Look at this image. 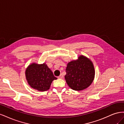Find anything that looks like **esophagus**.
I'll return each mask as SVG.
<instances>
[{
    "label": "esophagus",
    "instance_id": "34e87169",
    "mask_svg": "<svg viewBox=\"0 0 124 124\" xmlns=\"http://www.w3.org/2000/svg\"><path fill=\"white\" fill-rule=\"evenodd\" d=\"M58 78H63V75H62V74H61L60 75V76L58 77Z\"/></svg>",
    "mask_w": 124,
    "mask_h": 124
}]
</instances>
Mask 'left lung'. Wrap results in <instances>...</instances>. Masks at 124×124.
Returning <instances> with one entry per match:
<instances>
[{"label": "left lung", "instance_id": "obj_1", "mask_svg": "<svg viewBox=\"0 0 124 124\" xmlns=\"http://www.w3.org/2000/svg\"><path fill=\"white\" fill-rule=\"evenodd\" d=\"M65 76L67 84L74 91H82L92 83L95 77V69L92 62L81 55L78 59L69 62Z\"/></svg>", "mask_w": 124, "mask_h": 124}]
</instances>
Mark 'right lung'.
Segmentation results:
<instances>
[{
	"instance_id": "right-lung-1",
	"label": "right lung",
	"mask_w": 124,
	"mask_h": 124,
	"mask_svg": "<svg viewBox=\"0 0 124 124\" xmlns=\"http://www.w3.org/2000/svg\"><path fill=\"white\" fill-rule=\"evenodd\" d=\"M26 78L29 85L39 91L49 89L52 81L56 78L46 63H32L26 70Z\"/></svg>"
}]
</instances>
